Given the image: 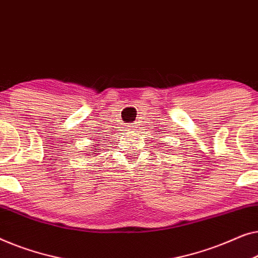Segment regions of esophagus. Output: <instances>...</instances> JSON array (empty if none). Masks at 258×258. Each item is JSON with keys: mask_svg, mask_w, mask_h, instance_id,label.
Here are the masks:
<instances>
[{"mask_svg": "<svg viewBox=\"0 0 258 258\" xmlns=\"http://www.w3.org/2000/svg\"><path fill=\"white\" fill-rule=\"evenodd\" d=\"M128 127H130V130H134V128H136V127H137V126L133 124V125H130V126H128Z\"/></svg>", "mask_w": 258, "mask_h": 258, "instance_id": "1", "label": "esophagus"}]
</instances>
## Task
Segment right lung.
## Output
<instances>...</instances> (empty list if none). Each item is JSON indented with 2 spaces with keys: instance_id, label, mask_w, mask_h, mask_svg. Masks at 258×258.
Instances as JSON below:
<instances>
[{
  "instance_id": "add662e5",
  "label": "right lung",
  "mask_w": 258,
  "mask_h": 258,
  "mask_svg": "<svg viewBox=\"0 0 258 258\" xmlns=\"http://www.w3.org/2000/svg\"><path fill=\"white\" fill-rule=\"evenodd\" d=\"M98 148H99V147H97L96 150H98ZM94 152H97V151H94ZM94 152H91V153H92V154H96V153H94Z\"/></svg>"
}]
</instances>
